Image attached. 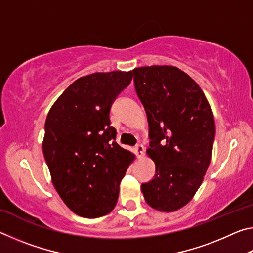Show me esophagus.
Returning a JSON list of instances; mask_svg holds the SVG:
<instances>
[{
  "mask_svg": "<svg viewBox=\"0 0 253 253\" xmlns=\"http://www.w3.org/2000/svg\"><path fill=\"white\" fill-rule=\"evenodd\" d=\"M135 152H136V155H137V157H143L144 156V154H145V148H144V146L142 144H138V145H136V147H135Z\"/></svg>",
  "mask_w": 253,
  "mask_h": 253,
  "instance_id": "obj_1",
  "label": "esophagus"
}]
</instances>
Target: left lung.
<instances>
[{
  "mask_svg": "<svg viewBox=\"0 0 253 253\" xmlns=\"http://www.w3.org/2000/svg\"><path fill=\"white\" fill-rule=\"evenodd\" d=\"M132 74L147 115V154L156 166L142 192L152 208L176 211L193 198L211 162L213 113L199 84L176 67H140Z\"/></svg>",
  "mask_w": 253,
  "mask_h": 253,
  "instance_id": "left-lung-1",
  "label": "left lung"
}]
</instances>
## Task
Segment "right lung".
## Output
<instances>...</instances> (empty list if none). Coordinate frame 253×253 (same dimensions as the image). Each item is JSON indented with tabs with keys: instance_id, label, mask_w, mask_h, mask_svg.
<instances>
[{
	"instance_id": "right-lung-1",
	"label": "right lung",
	"mask_w": 253,
	"mask_h": 253,
	"mask_svg": "<svg viewBox=\"0 0 253 253\" xmlns=\"http://www.w3.org/2000/svg\"><path fill=\"white\" fill-rule=\"evenodd\" d=\"M132 71L96 72L77 79L51 107L42 144L55 190L80 216L106 215L134 155L116 143L110 108Z\"/></svg>"
}]
</instances>
